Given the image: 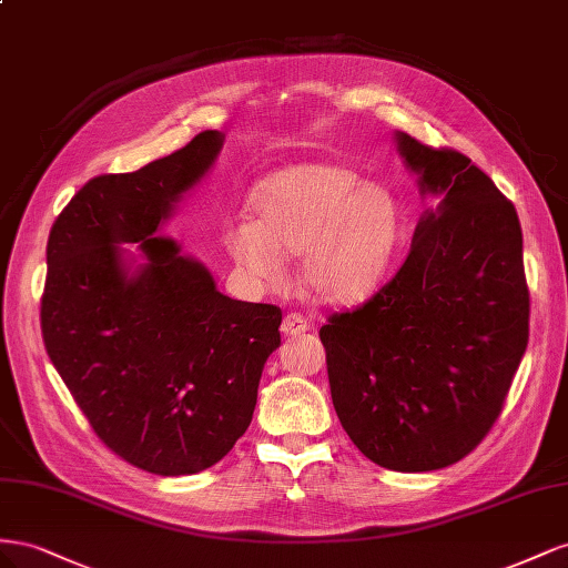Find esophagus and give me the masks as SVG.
Returning a JSON list of instances; mask_svg holds the SVG:
<instances>
[{
  "instance_id": "obj_1",
  "label": "esophagus",
  "mask_w": 568,
  "mask_h": 568,
  "mask_svg": "<svg viewBox=\"0 0 568 568\" xmlns=\"http://www.w3.org/2000/svg\"><path fill=\"white\" fill-rule=\"evenodd\" d=\"M281 331H283L285 337H297V335L310 331V323H306V318L300 316V314H287V316L283 318Z\"/></svg>"
}]
</instances>
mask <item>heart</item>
Wrapping results in <instances>:
<instances>
[{"mask_svg": "<svg viewBox=\"0 0 568 568\" xmlns=\"http://www.w3.org/2000/svg\"><path fill=\"white\" fill-rule=\"evenodd\" d=\"M256 221H235L225 247L264 285L285 275L283 254H302V283L326 304H352L385 281L404 237L390 190L337 164H300L268 175L254 194Z\"/></svg>", "mask_w": 568, "mask_h": 568, "instance_id": "obj_1", "label": "heart"}]
</instances>
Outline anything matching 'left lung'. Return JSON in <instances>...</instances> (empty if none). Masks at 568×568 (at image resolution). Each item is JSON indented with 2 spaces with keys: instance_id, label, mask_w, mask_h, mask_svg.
<instances>
[{
  "instance_id": "left-lung-1",
  "label": "left lung",
  "mask_w": 568,
  "mask_h": 568,
  "mask_svg": "<svg viewBox=\"0 0 568 568\" xmlns=\"http://www.w3.org/2000/svg\"><path fill=\"white\" fill-rule=\"evenodd\" d=\"M420 197L407 262L364 306L321 328L339 424L390 471L445 468L497 420L528 345L524 235L471 159L395 131Z\"/></svg>"
}]
</instances>
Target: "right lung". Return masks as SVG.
Segmentation results:
<instances>
[{
	"label": "right lung",
	"mask_w": 568,
	"mask_h": 568,
	"mask_svg": "<svg viewBox=\"0 0 568 568\" xmlns=\"http://www.w3.org/2000/svg\"><path fill=\"white\" fill-rule=\"evenodd\" d=\"M223 140L204 131L140 171L92 178L47 242V354L100 440L156 476L200 474L229 455L281 347L278 306L225 297L181 242L156 235Z\"/></svg>",
	"instance_id": "add662e5"
}]
</instances>
